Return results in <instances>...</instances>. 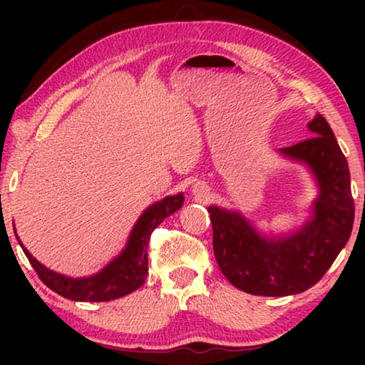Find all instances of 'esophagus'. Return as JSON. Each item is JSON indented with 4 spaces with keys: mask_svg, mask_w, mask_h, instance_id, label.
Instances as JSON below:
<instances>
[{
    "mask_svg": "<svg viewBox=\"0 0 365 365\" xmlns=\"http://www.w3.org/2000/svg\"><path fill=\"white\" fill-rule=\"evenodd\" d=\"M193 191H195V195H197V196H205L206 191H207V187H205L202 183H196Z\"/></svg>",
    "mask_w": 365,
    "mask_h": 365,
    "instance_id": "esophagus-1",
    "label": "esophagus"
}]
</instances>
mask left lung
<instances>
[{
    "label": "left lung",
    "instance_id": "obj_1",
    "mask_svg": "<svg viewBox=\"0 0 365 365\" xmlns=\"http://www.w3.org/2000/svg\"><path fill=\"white\" fill-rule=\"evenodd\" d=\"M314 137L282 148L312 169L320 188L314 219L301 232L267 242L240 214L211 206L212 246L222 274L233 287L259 296L302 293L322 279L349 240L354 224L348 160L322 115L307 123Z\"/></svg>",
    "mask_w": 365,
    "mask_h": 365
}]
</instances>
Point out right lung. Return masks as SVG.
Here are the masks:
<instances>
[{
    "label": "right lung",
    "instance_id": "add662e5",
    "mask_svg": "<svg viewBox=\"0 0 365 365\" xmlns=\"http://www.w3.org/2000/svg\"><path fill=\"white\" fill-rule=\"evenodd\" d=\"M182 205L183 195L180 193L164 197L163 201L148 207L135 224L127 248L122 255L106 265L100 274L88 279H69L46 269L32 257L21 242L19 243L36 275L54 293L72 301L101 302L117 299L143 285L148 275V243H150L151 233L165 217L178 211Z\"/></svg>",
    "mask_w": 365,
    "mask_h": 365
}]
</instances>
